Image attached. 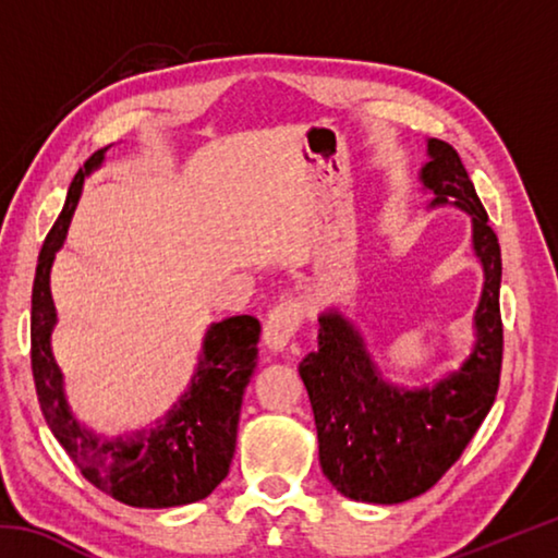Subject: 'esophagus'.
I'll list each match as a JSON object with an SVG mask.
<instances>
[{"mask_svg":"<svg viewBox=\"0 0 558 558\" xmlns=\"http://www.w3.org/2000/svg\"><path fill=\"white\" fill-rule=\"evenodd\" d=\"M302 305L298 300H286L276 305L266 317V325H263V342L268 344L272 352H282L290 344V339L302 325Z\"/></svg>","mask_w":558,"mask_h":558,"instance_id":"34e87169","label":"esophagus"}]
</instances>
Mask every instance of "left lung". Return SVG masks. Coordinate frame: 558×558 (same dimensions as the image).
Returning a JSON list of instances; mask_svg holds the SVG:
<instances>
[{
  "mask_svg": "<svg viewBox=\"0 0 558 558\" xmlns=\"http://www.w3.org/2000/svg\"><path fill=\"white\" fill-rule=\"evenodd\" d=\"M421 184L433 194L430 209L450 204L472 219V251L485 276L475 344L458 372L405 389L384 379L364 337L342 313L319 315L317 352L302 359L298 369L313 403L319 465L337 493L356 502L399 505L436 485L477 433L499 386L502 256L497 235L458 153L442 140H428Z\"/></svg>",
  "mask_w": 558,
  "mask_h": 558,
  "instance_id": "1",
  "label": "left lung"
}]
</instances>
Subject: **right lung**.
<instances>
[{"label": "right lung", "instance_id": "add662e5", "mask_svg": "<svg viewBox=\"0 0 558 558\" xmlns=\"http://www.w3.org/2000/svg\"><path fill=\"white\" fill-rule=\"evenodd\" d=\"M106 149L86 159L69 186L63 211L44 241L32 290V372L36 393L56 440L81 475L130 507H179L209 497L229 475L235 430L258 359L260 323L251 315L226 317L206 329L192 384L155 428L100 438L81 426L63 393V374L51 354L56 307L51 266L65 241L83 182L102 165Z\"/></svg>", "mask_w": 558, "mask_h": 558}]
</instances>
